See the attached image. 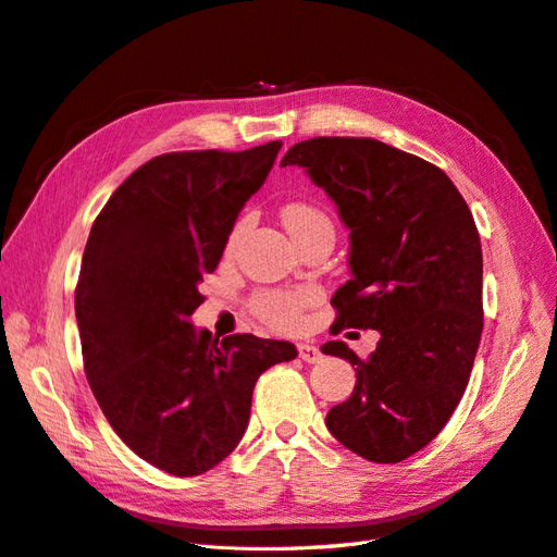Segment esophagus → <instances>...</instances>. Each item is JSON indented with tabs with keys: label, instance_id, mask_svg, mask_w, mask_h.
I'll list each match as a JSON object with an SVG mask.
<instances>
[{
	"label": "esophagus",
	"instance_id": "34e87169",
	"mask_svg": "<svg viewBox=\"0 0 557 557\" xmlns=\"http://www.w3.org/2000/svg\"><path fill=\"white\" fill-rule=\"evenodd\" d=\"M297 352H299V358L305 360L307 364H315V362H320L323 360V352H320L315 346H311V344H297Z\"/></svg>",
	"mask_w": 557,
	"mask_h": 557
}]
</instances>
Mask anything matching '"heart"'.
<instances>
[{
    "mask_svg": "<svg viewBox=\"0 0 557 557\" xmlns=\"http://www.w3.org/2000/svg\"><path fill=\"white\" fill-rule=\"evenodd\" d=\"M281 221L293 234L295 242H301L305 237L320 230H332V221L330 215L311 205V201H288L281 209ZM248 227V218H239L237 223L232 225L230 237H227V250H232L234 246L239 244V239L244 237V232ZM320 299V295L311 288L305 290H260L248 299V311L256 315L260 323L274 332H297L301 325H305L307 311L315 305Z\"/></svg>",
    "mask_w": 557,
    "mask_h": 557,
    "instance_id": "b5f03b06",
    "label": "heart"
}]
</instances>
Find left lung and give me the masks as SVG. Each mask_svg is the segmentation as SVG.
<instances>
[{"label":"left lung","mask_w":557,"mask_h":557,"mask_svg":"<svg viewBox=\"0 0 557 557\" xmlns=\"http://www.w3.org/2000/svg\"><path fill=\"white\" fill-rule=\"evenodd\" d=\"M281 164L305 166L350 230L352 278L332 297L330 332L381 334L367 358L344 342L323 346L358 376L327 430L364 460H407L444 430L474 367L483 330L474 218L440 166L369 137L299 141Z\"/></svg>","instance_id":"1"}]
</instances>
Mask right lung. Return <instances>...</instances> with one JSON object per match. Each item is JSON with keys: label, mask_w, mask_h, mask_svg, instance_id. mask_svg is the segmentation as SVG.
<instances>
[{"label": "right lung", "mask_w": 557, "mask_h": 557, "mask_svg": "<svg viewBox=\"0 0 557 557\" xmlns=\"http://www.w3.org/2000/svg\"><path fill=\"white\" fill-rule=\"evenodd\" d=\"M181 150L141 164L95 218L76 283V320L92 395L141 460L197 476L237 448L252 387L297 358L288 342H218L188 315L250 195L281 150Z\"/></svg>", "instance_id": "right-lung-1"}]
</instances>
